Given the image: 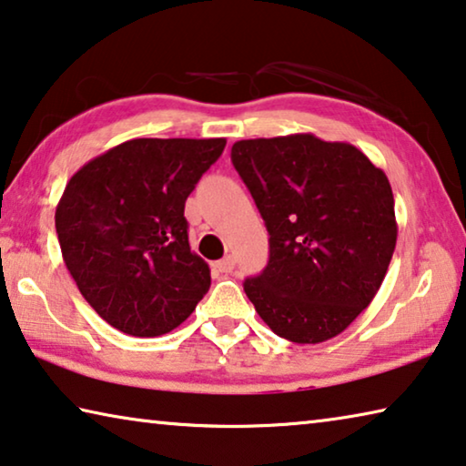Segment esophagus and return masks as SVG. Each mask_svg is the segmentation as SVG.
Listing matches in <instances>:
<instances>
[{"label":"esophagus","mask_w":466,"mask_h":466,"mask_svg":"<svg viewBox=\"0 0 466 466\" xmlns=\"http://www.w3.org/2000/svg\"><path fill=\"white\" fill-rule=\"evenodd\" d=\"M216 268H218L221 273H230V271L236 268V259H234V257L228 255V257H224V259L216 263Z\"/></svg>","instance_id":"esophagus-1"}]
</instances>
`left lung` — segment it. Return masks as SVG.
Returning a JSON list of instances; mask_svg holds the SVG:
<instances>
[{
  "label": "left lung",
  "mask_w": 466,
  "mask_h": 466,
  "mask_svg": "<svg viewBox=\"0 0 466 466\" xmlns=\"http://www.w3.org/2000/svg\"><path fill=\"white\" fill-rule=\"evenodd\" d=\"M232 164L269 232V261L245 292L273 334L338 336L369 307L396 248L388 176L349 143L313 135L232 145Z\"/></svg>",
  "instance_id": "obj_1"
}]
</instances>
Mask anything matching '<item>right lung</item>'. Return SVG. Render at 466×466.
<instances>
[{
  "label": "right lung",
  "mask_w": 466,
  "mask_h": 466,
  "mask_svg": "<svg viewBox=\"0 0 466 466\" xmlns=\"http://www.w3.org/2000/svg\"><path fill=\"white\" fill-rule=\"evenodd\" d=\"M226 138H132L66 184L56 209L62 257L101 319L128 336L178 328L211 286L190 250L184 203Z\"/></svg>",
  "instance_id": "obj_1"
}]
</instances>
